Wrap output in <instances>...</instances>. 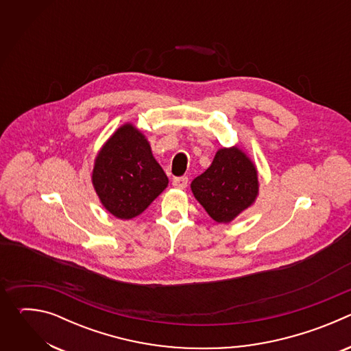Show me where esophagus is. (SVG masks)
Segmentation results:
<instances>
[{"instance_id":"esophagus-1","label":"esophagus","mask_w":351,"mask_h":351,"mask_svg":"<svg viewBox=\"0 0 351 351\" xmlns=\"http://www.w3.org/2000/svg\"><path fill=\"white\" fill-rule=\"evenodd\" d=\"M187 182H189V179L186 176H179V178H175L172 180V184H173V187L182 190V189L187 187Z\"/></svg>"}]
</instances>
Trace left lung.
Segmentation results:
<instances>
[{
	"instance_id": "obj_1",
	"label": "left lung",
	"mask_w": 351,
	"mask_h": 351,
	"mask_svg": "<svg viewBox=\"0 0 351 351\" xmlns=\"http://www.w3.org/2000/svg\"><path fill=\"white\" fill-rule=\"evenodd\" d=\"M197 202L218 223H229L258 195L257 168L239 147L219 148L211 167L191 184Z\"/></svg>"
}]
</instances>
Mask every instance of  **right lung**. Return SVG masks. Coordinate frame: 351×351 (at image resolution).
<instances>
[{"instance_id": "add662e5", "label": "right lung", "mask_w": 351, "mask_h": 351, "mask_svg": "<svg viewBox=\"0 0 351 351\" xmlns=\"http://www.w3.org/2000/svg\"><path fill=\"white\" fill-rule=\"evenodd\" d=\"M104 208L119 219L140 215L168 186V178L145 136L122 125L99 149L91 175Z\"/></svg>"}]
</instances>
